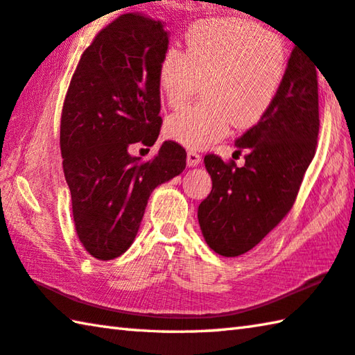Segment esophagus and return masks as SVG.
<instances>
[{"mask_svg":"<svg viewBox=\"0 0 355 355\" xmlns=\"http://www.w3.org/2000/svg\"><path fill=\"white\" fill-rule=\"evenodd\" d=\"M201 164V155L198 154L196 151H190L187 153V165L189 166H198Z\"/></svg>","mask_w":355,"mask_h":355,"instance_id":"esophagus-1","label":"esophagus"}]
</instances>
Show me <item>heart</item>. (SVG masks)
<instances>
[{"instance_id":"heart-1","label":"heart","mask_w":355,"mask_h":355,"mask_svg":"<svg viewBox=\"0 0 355 355\" xmlns=\"http://www.w3.org/2000/svg\"><path fill=\"white\" fill-rule=\"evenodd\" d=\"M288 65L284 37L257 23L218 18L195 24L185 35V53L171 46L162 55L157 85L170 107L187 101L198 83L204 101L168 116L165 135L201 149L221 140L231 124L254 126L275 104Z\"/></svg>"}]
</instances>
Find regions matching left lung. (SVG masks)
<instances>
[{"mask_svg": "<svg viewBox=\"0 0 355 355\" xmlns=\"http://www.w3.org/2000/svg\"><path fill=\"white\" fill-rule=\"evenodd\" d=\"M316 68L293 48L275 104L235 141V154L245 151L243 166L215 154L204 157L212 191L198 207V220L207 245L220 256L252 250L293 207L318 140Z\"/></svg>", "mask_w": 355, "mask_h": 355, "instance_id": "left-lung-1", "label": "left lung"}]
</instances>
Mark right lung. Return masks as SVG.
<instances>
[{
	"instance_id": "obj_1",
	"label": "right lung",
	"mask_w": 355,
	"mask_h": 355,
	"mask_svg": "<svg viewBox=\"0 0 355 355\" xmlns=\"http://www.w3.org/2000/svg\"><path fill=\"white\" fill-rule=\"evenodd\" d=\"M168 49L160 20L124 14L103 28L80 55L60 118V151L74 227L98 260L132 245L149 195L181 174L187 153L164 141L148 162L129 146L157 140L162 118L157 70Z\"/></svg>"
}]
</instances>
